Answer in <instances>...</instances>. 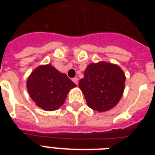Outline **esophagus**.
Returning <instances> with one entry per match:
<instances>
[{"instance_id":"esophagus-1","label":"esophagus","mask_w":155,"mask_h":155,"mask_svg":"<svg viewBox=\"0 0 155 155\" xmlns=\"http://www.w3.org/2000/svg\"><path fill=\"white\" fill-rule=\"evenodd\" d=\"M72 81L74 83H75V84H78V78H76V77H75V78H73L72 79Z\"/></svg>"}]
</instances>
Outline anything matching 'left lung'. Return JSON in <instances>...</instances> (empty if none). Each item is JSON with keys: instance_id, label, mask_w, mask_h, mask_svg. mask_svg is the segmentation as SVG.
<instances>
[{"instance_id": "obj_1", "label": "left lung", "mask_w": 155, "mask_h": 155, "mask_svg": "<svg viewBox=\"0 0 155 155\" xmlns=\"http://www.w3.org/2000/svg\"><path fill=\"white\" fill-rule=\"evenodd\" d=\"M125 81V74L117 65L101 62L87 66L79 87L89 108L104 112L113 108L120 101Z\"/></svg>"}]
</instances>
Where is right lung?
I'll use <instances>...</instances> for the list:
<instances>
[{
  "mask_svg": "<svg viewBox=\"0 0 155 155\" xmlns=\"http://www.w3.org/2000/svg\"><path fill=\"white\" fill-rule=\"evenodd\" d=\"M75 84L51 65L40 66L27 80V89L31 99L42 109L54 111L63 105L68 95Z\"/></svg>",
  "mask_w": 155,
  "mask_h": 155,
  "instance_id": "obj_1",
  "label": "right lung"
}]
</instances>
